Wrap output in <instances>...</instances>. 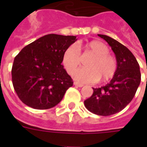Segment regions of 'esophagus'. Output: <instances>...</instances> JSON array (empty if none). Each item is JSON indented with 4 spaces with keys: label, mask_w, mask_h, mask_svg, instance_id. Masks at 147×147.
Masks as SVG:
<instances>
[{
    "label": "esophagus",
    "mask_w": 147,
    "mask_h": 147,
    "mask_svg": "<svg viewBox=\"0 0 147 147\" xmlns=\"http://www.w3.org/2000/svg\"><path fill=\"white\" fill-rule=\"evenodd\" d=\"M74 85H76V86H77V87H79V88H82L84 86V85L83 84H82V83H78V82H74Z\"/></svg>",
    "instance_id": "obj_1"
}]
</instances>
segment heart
Returning a JSON list of instances; mask_svg holds the SVG:
<instances>
[{
	"mask_svg": "<svg viewBox=\"0 0 147 147\" xmlns=\"http://www.w3.org/2000/svg\"><path fill=\"white\" fill-rule=\"evenodd\" d=\"M93 54L86 68L77 69L73 73L74 79L79 82H94L100 78L108 81L117 71V60L109 53L106 44L99 40H92L84 45H71L63 53L62 63L67 72L71 74L81 63V51Z\"/></svg>",
	"mask_w": 147,
	"mask_h": 147,
	"instance_id": "heart-1",
	"label": "heart"
}]
</instances>
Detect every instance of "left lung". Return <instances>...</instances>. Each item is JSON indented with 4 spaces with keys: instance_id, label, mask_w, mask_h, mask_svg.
Wrapping results in <instances>:
<instances>
[{
    "instance_id": "8db88e82",
    "label": "left lung",
    "mask_w": 147,
    "mask_h": 147,
    "mask_svg": "<svg viewBox=\"0 0 147 147\" xmlns=\"http://www.w3.org/2000/svg\"><path fill=\"white\" fill-rule=\"evenodd\" d=\"M98 36L111 47L117 67L111 82L102 87L93 88V94L84 104L93 114L110 116L122 111L132 100L140 83L141 74L139 63L127 47L106 35L98 34Z\"/></svg>"
}]
</instances>
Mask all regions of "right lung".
<instances>
[{"mask_svg":"<svg viewBox=\"0 0 147 147\" xmlns=\"http://www.w3.org/2000/svg\"><path fill=\"white\" fill-rule=\"evenodd\" d=\"M76 36L48 34L22 49L12 66V82L23 103L45 110L62 100L73 82L63 68L65 50L76 42Z\"/></svg>","mask_w":147,"mask_h":147,"instance_id":"add662e5","label":"right lung"}]
</instances>
